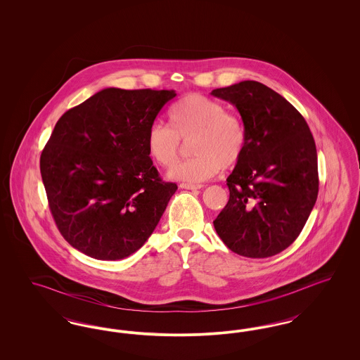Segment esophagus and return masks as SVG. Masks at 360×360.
Here are the masks:
<instances>
[{"instance_id":"esophagus-1","label":"esophagus","mask_w":360,"mask_h":360,"mask_svg":"<svg viewBox=\"0 0 360 360\" xmlns=\"http://www.w3.org/2000/svg\"><path fill=\"white\" fill-rule=\"evenodd\" d=\"M179 188H186V190H200L202 186L201 185H191V184H181Z\"/></svg>"}]
</instances>
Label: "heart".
I'll return each instance as SVG.
<instances>
[{
    "mask_svg": "<svg viewBox=\"0 0 360 360\" xmlns=\"http://www.w3.org/2000/svg\"><path fill=\"white\" fill-rule=\"evenodd\" d=\"M170 127H150L146 146L148 155L162 167H172L179 159L182 141L191 140L194 158L169 172V176L188 184H201L221 169L238 166L245 153L247 132L243 121L225 112L223 103L198 93H191L169 110Z\"/></svg>",
    "mask_w": 360,
    "mask_h": 360,
    "instance_id": "b5f03b06",
    "label": "heart"
}]
</instances>
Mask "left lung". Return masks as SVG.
<instances>
[{
  "label": "left lung",
  "mask_w": 360,
  "mask_h": 360,
  "mask_svg": "<svg viewBox=\"0 0 360 360\" xmlns=\"http://www.w3.org/2000/svg\"><path fill=\"white\" fill-rule=\"evenodd\" d=\"M212 94L238 108L247 132L245 153L226 178L229 200L214 229L241 257H273L298 238L316 204L314 139L302 115L260 82L243 81Z\"/></svg>",
  "instance_id": "8db88e82"
}]
</instances>
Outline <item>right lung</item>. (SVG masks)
<instances>
[{"instance_id": "add662e5", "label": "right lung", "mask_w": 360, "mask_h": 360, "mask_svg": "<svg viewBox=\"0 0 360 360\" xmlns=\"http://www.w3.org/2000/svg\"><path fill=\"white\" fill-rule=\"evenodd\" d=\"M174 90L108 87L69 109L40 156L55 224L98 260L129 257L154 232L178 186L159 176L146 137Z\"/></svg>"}]
</instances>
